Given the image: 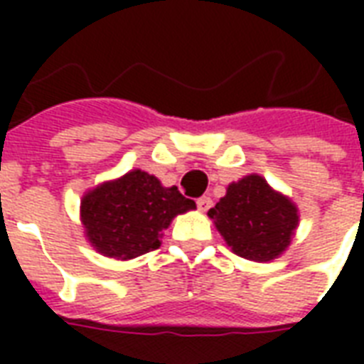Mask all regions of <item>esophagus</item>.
Listing matches in <instances>:
<instances>
[{"mask_svg":"<svg viewBox=\"0 0 364 364\" xmlns=\"http://www.w3.org/2000/svg\"><path fill=\"white\" fill-rule=\"evenodd\" d=\"M211 204H213V202H211L210 196H202V198L196 200V205H198L200 211H208L211 208Z\"/></svg>","mask_w":364,"mask_h":364,"instance_id":"1","label":"esophagus"}]
</instances>
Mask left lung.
<instances>
[{
	"mask_svg": "<svg viewBox=\"0 0 364 364\" xmlns=\"http://www.w3.org/2000/svg\"><path fill=\"white\" fill-rule=\"evenodd\" d=\"M208 215L228 247L255 262L277 259L291 245L294 228L299 227L296 205L257 173L230 183L227 194Z\"/></svg>",
	"mask_w": 364,
	"mask_h": 364,
	"instance_id": "1",
	"label": "left lung"
}]
</instances>
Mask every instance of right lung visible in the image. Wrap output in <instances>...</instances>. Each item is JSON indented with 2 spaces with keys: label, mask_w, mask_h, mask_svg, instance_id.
<instances>
[{
  "label": "right lung",
  "mask_w": 364,
  "mask_h": 364,
  "mask_svg": "<svg viewBox=\"0 0 364 364\" xmlns=\"http://www.w3.org/2000/svg\"><path fill=\"white\" fill-rule=\"evenodd\" d=\"M194 208L177 187H162L147 171L132 170L82 196L81 221L98 253L128 260L159 249L171 219Z\"/></svg>",
  "instance_id": "obj_1"
}]
</instances>
